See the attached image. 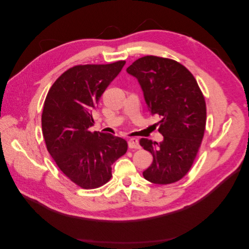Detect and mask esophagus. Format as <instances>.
I'll return each instance as SVG.
<instances>
[{"label":"esophagus","mask_w":249,"mask_h":249,"mask_svg":"<svg viewBox=\"0 0 249 249\" xmlns=\"http://www.w3.org/2000/svg\"><path fill=\"white\" fill-rule=\"evenodd\" d=\"M127 144H129V147L130 148H135V149H139L140 148V144L138 142V139L136 138H131L129 139V141H127Z\"/></svg>","instance_id":"obj_1"}]
</instances>
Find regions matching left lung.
<instances>
[{"mask_svg":"<svg viewBox=\"0 0 249 249\" xmlns=\"http://www.w3.org/2000/svg\"><path fill=\"white\" fill-rule=\"evenodd\" d=\"M141 86L152 114L160 116V143L140 139L153 155L143 177L154 184L167 185L183 178L195 160L206 129L207 109L193 74L175 60L144 56L126 69Z\"/></svg>","mask_w":249,"mask_h":249,"instance_id":"1","label":"left lung"}]
</instances>
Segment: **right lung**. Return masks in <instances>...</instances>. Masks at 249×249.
Returning a JSON list of instances; mask_svg holds the SVG:
<instances>
[{"label": "right lung", "instance_id": "add662e5", "mask_svg": "<svg viewBox=\"0 0 249 249\" xmlns=\"http://www.w3.org/2000/svg\"><path fill=\"white\" fill-rule=\"evenodd\" d=\"M124 64L73 66L55 81L44 101L41 125L48 152L60 170L83 189L109 182L111 165L126 153L124 139L89 131L102 94Z\"/></svg>", "mask_w": 249, "mask_h": 249}]
</instances>
